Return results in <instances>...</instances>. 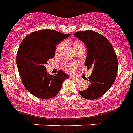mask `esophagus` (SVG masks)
<instances>
[{
	"instance_id": "34e87169",
	"label": "esophagus",
	"mask_w": 133,
	"mask_h": 133,
	"mask_svg": "<svg viewBox=\"0 0 133 133\" xmlns=\"http://www.w3.org/2000/svg\"><path fill=\"white\" fill-rule=\"evenodd\" d=\"M70 79H72V80L75 81V82H77V81L78 80V79L77 78H76V77H74V76H70Z\"/></svg>"
}]
</instances>
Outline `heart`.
Here are the masks:
<instances>
[{"mask_svg": "<svg viewBox=\"0 0 133 133\" xmlns=\"http://www.w3.org/2000/svg\"><path fill=\"white\" fill-rule=\"evenodd\" d=\"M81 45H82L80 43H74V47H77V46ZM62 44H59L57 45V49H56V51H59L60 50V49L62 48ZM78 65V63H66V64H64L63 66V69L65 70V71H68V72H71V71H73L74 70H75L77 67Z\"/></svg>", "mask_w": 133, "mask_h": 133, "instance_id": "1", "label": "heart"}]
</instances>
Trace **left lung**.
<instances>
[{"label":"left lung","mask_w":133,"mask_h":133,"mask_svg":"<svg viewBox=\"0 0 133 133\" xmlns=\"http://www.w3.org/2000/svg\"><path fill=\"white\" fill-rule=\"evenodd\" d=\"M86 45L87 55L85 65L92 69L88 77L89 86L80 91L83 98L95 100L107 92L115 82L118 71V59L111 43L100 33L88 30L74 34Z\"/></svg>","instance_id":"8db88e82"}]
</instances>
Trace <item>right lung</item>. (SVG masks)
Segmentation results:
<instances>
[{
  "instance_id": "obj_1",
  "label": "right lung",
  "mask_w": 133,
  "mask_h": 133,
  "mask_svg": "<svg viewBox=\"0 0 133 133\" xmlns=\"http://www.w3.org/2000/svg\"><path fill=\"white\" fill-rule=\"evenodd\" d=\"M70 36L50 29L39 30L29 34L21 43L17 54V65L25 88L41 99L55 96L63 81L69 76L62 70L57 74L47 73V61L55 56L56 45Z\"/></svg>"
}]
</instances>
